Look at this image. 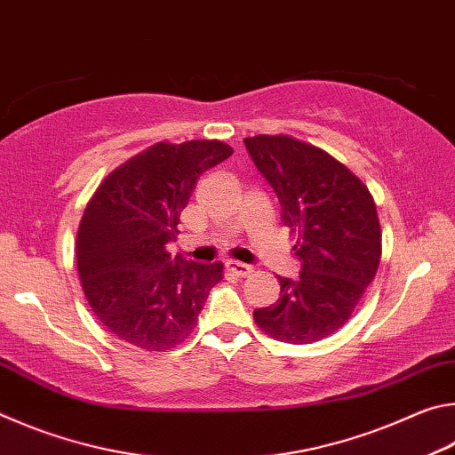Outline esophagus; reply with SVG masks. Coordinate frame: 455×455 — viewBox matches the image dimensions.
I'll list each match as a JSON object with an SVG mask.
<instances>
[{
	"mask_svg": "<svg viewBox=\"0 0 455 455\" xmlns=\"http://www.w3.org/2000/svg\"><path fill=\"white\" fill-rule=\"evenodd\" d=\"M225 268L235 276H246L252 273V267L251 265H244V263H238V260H227Z\"/></svg>",
	"mask_w": 455,
	"mask_h": 455,
	"instance_id": "esophagus-1",
	"label": "esophagus"
}]
</instances>
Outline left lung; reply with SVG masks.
<instances>
[{"mask_svg": "<svg viewBox=\"0 0 455 455\" xmlns=\"http://www.w3.org/2000/svg\"><path fill=\"white\" fill-rule=\"evenodd\" d=\"M257 171L297 238V279L279 276L281 297L255 309L273 339L303 345L341 329L355 311L381 259V228L369 188L325 150L287 134L244 138Z\"/></svg>", "mask_w": 455, "mask_h": 455, "instance_id": "8db88e82", "label": "left lung"}]
</instances>
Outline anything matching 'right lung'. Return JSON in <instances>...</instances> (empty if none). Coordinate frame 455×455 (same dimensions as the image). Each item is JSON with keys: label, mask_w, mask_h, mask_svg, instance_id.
I'll return each mask as SVG.
<instances>
[{"label": "right lung", "mask_w": 455, "mask_h": 455, "mask_svg": "<svg viewBox=\"0 0 455 455\" xmlns=\"http://www.w3.org/2000/svg\"><path fill=\"white\" fill-rule=\"evenodd\" d=\"M220 140L158 142L106 176L84 211L76 263L98 321L134 347L166 351L196 327L222 263L168 252L198 176L227 160Z\"/></svg>", "instance_id": "add662e5"}]
</instances>
